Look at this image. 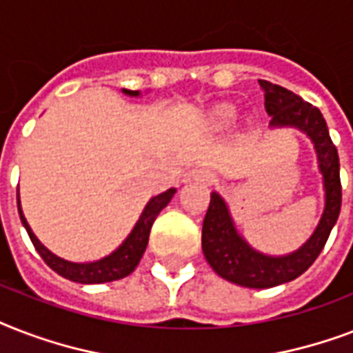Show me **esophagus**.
<instances>
[{
	"instance_id": "34e87169",
	"label": "esophagus",
	"mask_w": 353,
	"mask_h": 353,
	"mask_svg": "<svg viewBox=\"0 0 353 353\" xmlns=\"http://www.w3.org/2000/svg\"><path fill=\"white\" fill-rule=\"evenodd\" d=\"M190 179H192V181L207 183V185H210V183L216 181L214 174L207 170V168H194V170L190 172Z\"/></svg>"
}]
</instances>
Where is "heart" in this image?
I'll return each instance as SVG.
<instances>
[{
  "instance_id": "heart-1",
  "label": "heart",
  "mask_w": 353,
  "mask_h": 353,
  "mask_svg": "<svg viewBox=\"0 0 353 353\" xmlns=\"http://www.w3.org/2000/svg\"><path fill=\"white\" fill-rule=\"evenodd\" d=\"M210 119L216 126H227L236 119V108L232 104H220L210 113Z\"/></svg>"
}]
</instances>
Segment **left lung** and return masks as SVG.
Wrapping results in <instances>:
<instances>
[{
    "mask_svg": "<svg viewBox=\"0 0 353 353\" xmlns=\"http://www.w3.org/2000/svg\"><path fill=\"white\" fill-rule=\"evenodd\" d=\"M265 99V112L271 115L269 126L299 128L312 139L317 152L319 170L324 181V212L312 238L295 252L285 256H268L254 251L238 231L231 212L227 209L220 194H210V203L203 220L201 231V249L210 263V268L221 279L232 284L254 290H265L284 282H291L301 276L326 245L330 232L341 212V177L339 155L330 139L328 126L319 108L302 101L293 91L282 85L271 84L268 80H258Z\"/></svg>",
    "mask_w": 353,
    "mask_h": 353,
    "instance_id": "left-lung-1",
    "label": "left lung"
}]
</instances>
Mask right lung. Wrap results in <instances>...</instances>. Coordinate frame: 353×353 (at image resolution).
Masks as SVG:
<instances>
[{"label": "right lung", "instance_id": "add662e5", "mask_svg": "<svg viewBox=\"0 0 353 353\" xmlns=\"http://www.w3.org/2000/svg\"><path fill=\"white\" fill-rule=\"evenodd\" d=\"M126 95L130 97H139L141 93L139 91H130L122 90ZM176 194V188H168L166 192L155 196L148 201V205L144 207L143 214L139 218V221L133 227V231L130 232L126 240L122 241V245H119V249L108 254V256L97 260V262H88V263H74L68 262L63 258L52 254L47 247H43L40 243V240L36 238L34 232L30 231L29 223L25 220L23 212H21V207H19V196H18V212L19 218H21V223L27 229V234H29L32 245L38 251L43 262L57 271L60 276L63 279L73 280V282H79V284H102V282H113V280L124 279L128 274L132 273L133 269L137 268L139 260L143 256L144 249L148 245L150 238V229L154 225L155 218L159 214L161 210L165 209L166 205L170 203V199L174 198Z\"/></svg>", "mask_w": 353, "mask_h": 353}]
</instances>
